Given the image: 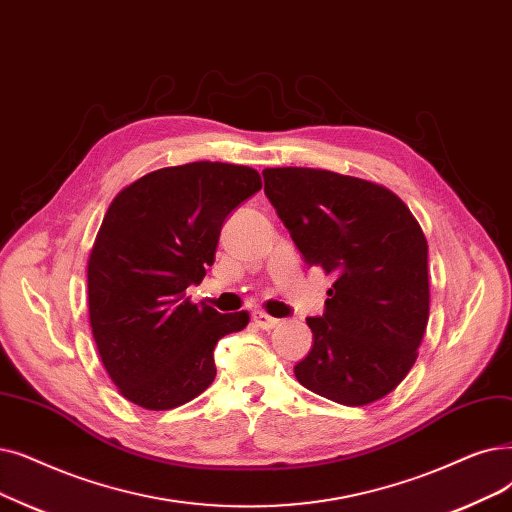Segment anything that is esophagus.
<instances>
[{
  "label": "esophagus",
  "mask_w": 512,
  "mask_h": 512,
  "mask_svg": "<svg viewBox=\"0 0 512 512\" xmlns=\"http://www.w3.org/2000/svg\"><path fill=\"white\" fill-rule=\"evenodd\" d=\"M253 322H255V326H259L261 330H272V328H276V326L280 324L276 318L265 314V311H253Z\"/></svg>",
  "instance_id": "obj_1"
}]
</instances>
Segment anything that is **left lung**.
<instances>
[{
	"label": "left lung",
	"mask_w": 512,
	"mask_h": 512,
	"mask_svg": "<svg viewBox=\"0 0 512 512\" xmlns=\"http://www.w3.org/2000/svg\"><path fill=\"white\" fill-rule=\"evenodd\" d=\"M265 196L305 263L332 274L297 381L343 406L389 395L418 358L429 322V244L389 188L311 167L263 169Z\"/></svg>",
	"instance_id": "1"
}]
</instances>
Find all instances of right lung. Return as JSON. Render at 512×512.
I'll list each match as a JSON object with an SVG mask.
<instances>
[{
    "mask_svg": "<svg viewBox=\"0 0 512 512\" xmlns=\"http://www.w3.org/2000/svg\"><path fill=\"white\" fill-rule=\"evenodd\" d=\"M261 190L244 165L196 161L125 186L104 213L87 261V303L100 360L119 393L146 410H171L215 379L213 349L249 324L186 297L198 284L224 219Z\"/></svg>",
    "mask_w": 512,
    "mask_h": 512,
    "instance_id": "right-lung-1",
    "label": "right lung"
}]
</instances>
